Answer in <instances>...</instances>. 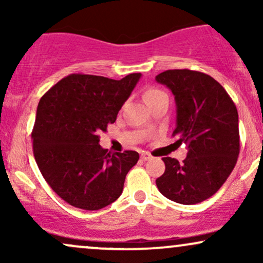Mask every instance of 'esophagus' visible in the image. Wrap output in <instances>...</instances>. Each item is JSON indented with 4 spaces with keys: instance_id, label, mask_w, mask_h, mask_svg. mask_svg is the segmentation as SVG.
<instances>
[{
    "instance_id": "1",
    "label": "esophagus",
    "mask_w": 263,
    "mask_h": 263,
    "mask_svg": "<svg viewBox=\"0 0 263 263\" xmlns=\"http://www.w3.org/2000/svg\"><path fill=\"white\" fill-rule=\"evenodd\" d=\"M141 159L142 161H148V159H151V156L148 155V153H142Z\"/></svg>"
}]
</instances>
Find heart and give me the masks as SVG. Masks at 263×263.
Masks as SVG:
<instances>
[{
    "label": "heart",
    "instance_id": "b5f03b06",
    "mask_svg": "<svg viewBox=\"0 0 263 263\" xmlns=\"http://www.w3.org/2000/svg\"><path fill=\"white\" fill-rule=\"evenodd\" d=\"M163 95H165V93L163 92L162 90L155 89V87H153V89L147 90L146 93H144V99H146L147 104H149V102H152L153 100H156V99L161 98V96H163Z\"/></svg>",
    "mask_w": 263,
    "mask_h": 263
}]
</instances>
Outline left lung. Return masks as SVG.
Here are the masks:
<instances>
[{
	"label": "left lung",
	"instance_id": "obj_1",
	"mask_svg": "<svg viewBox=\"0 0 263 263\" xmlns=\"http://www.w3.org/2000/svg\"><path fill=\"white\" fill-rule=\"evenodd\" d=\"M157 83L172 90L177 105L178 146L188 155L183 163L164 157L157 178L159 192L176 203L192 205L215 194L234 170L240 153L238 115L226 90L210 75L189 69L165 70Z\"/></svg>",
	"mask_w": 263,
	"mask_h": 263
}]
</instances>
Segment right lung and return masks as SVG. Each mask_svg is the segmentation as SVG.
<instances>
[{"label": "right lung", "mask_w": 263, "mask_h": 263, "mask_svg": "<svg viewBox=\"0 0 263 263\" xmlns=\"http://www.w3.org/2000/svg\"><path fill=\"white\" fill-rule=\"evenodd\" d=\"M141 73L121 80L87 74L63 78L42 96L32 131L33 153L45 182L71 206L99 210L122 194L136 151L107 153L100 132L116 121Z\"/></svg>", "instance_id": "1"}]
</instances>
